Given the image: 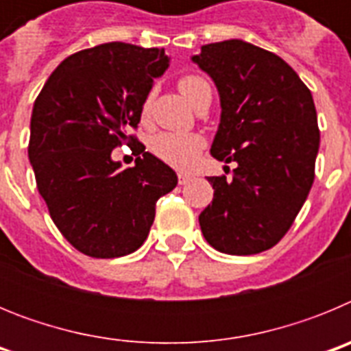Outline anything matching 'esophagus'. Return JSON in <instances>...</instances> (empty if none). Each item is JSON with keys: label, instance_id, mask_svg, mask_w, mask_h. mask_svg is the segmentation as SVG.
<instances>
[{"label": "esophagus", "instance_id": "1", "mask_svg": "<svg viewBox=\"0 0 351 351\" xmlns=\"http://www.w3.org/2000/svg\"><path fill=\"white\" fill-rule=\"evenodd\" d=\"M178 179H179V184H188V182L191 181V176H188V173H178Z\"/></svg>", "mask_w": 351, "mask_h": 351}]
</instances>
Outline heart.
<instances>
[{
  "label": "heart",
  "mask_w": 351,
  "mask_h": 351,
  "mask_svg": "<svg viewBox=\"0 0 351 351\" xmlns=\"http://www.w3.org/2000/svg\"><path fill=\"white\" fill-rule=\"evenodd\" d=\"M206 86H209L207 80L198 75H184L179 80V89L191 105L197 101L198 95ZM147 108L149 100L144 104V114L147 112ZM204 145H206L204 137L198 133L163 132L151 138L149 147H151V153L167 165L173 167V169H190L197 161Z\"/></svg>",
  "instance_id": "1"
}]
</instances>
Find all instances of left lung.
Returning <instances> with one entry per match:
<instances>
[{
	"label": "left lung",
	"mask_w": 351,
	"mask_h": 351,
	"mask_svg": "<svg viewBox=\"0 0 351 351\" xmlns=\"http://www.w3.org/2000/svg\"><path fill=\"white\" fill-rule=\"evenodd\" d=\"M191 60L219 93L210 154L237 163L232 181L207 178L214 198L198 216L200 228L214 250L256 255L290 230L315 181V101L280 56L243 40L207 43Z\"/></svg>",
	"instance_id": "left-lung-1"
}]
</instances>
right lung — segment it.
Instances as JSON below:
<instances>
[{"label":"right lung","instance_id":"right-lung-1","mask_svg":"<svg viewBox=\"0 0 351 351\" xmlns=\"http://www.w3.org/2000/svg\"><path fill=\"white\" fill-rule=\"evenodd\" d=\"M163 49L123 42L75 52L36 96L27 156L54 225L93 258L137 251L154 221L158 198L178 176L126 135L137 128L153 80L169 68ZM136 144V167L121 169L110 154Z\"/></svg>","mask_w":351,"mask_h":351}]
</instances>
